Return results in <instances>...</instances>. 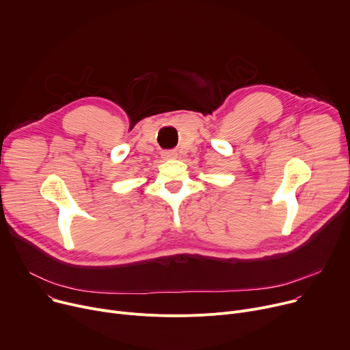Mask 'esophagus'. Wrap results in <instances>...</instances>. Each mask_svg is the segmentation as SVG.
I'll use <instances>...</instances> for the list:
<instances>
[{"label": "esophagus", "mask_w": 350, "mask_h": 350, "mask_svg": "<svg viewBox=\"0 0 350 350\" xmlns=\"http://www.w3.org/2000/svg\"><path fill=\"white\" fill-rule=\"evenodd\" d=\"M163 156H165V159H176L177 153L176 152H165L163 153Z\"/></svg>", "instance_id": "1"}]
</instances>
